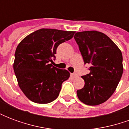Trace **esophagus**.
Here are the masks:
<instances>
[{
  "mask_svg": "<svg viewBox=\"0 0 129 129\" xmlns=\"http://www.w3.org/2000/svg\"><path fill=\"white\" fill-rule=\"evenodd\" d=\"M72 76H73V78H77V77H78V75H77V73H73V74H72Z\"/></svg>",
  "mask_w": 129,
  "mask_h": 129,
  "instance_id": "obj_1",
  "label": "esophagus"
}]
</instances>
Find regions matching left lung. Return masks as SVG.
Listing matches in <instances>:
<instances>
[{
	"mask_svg": "<svg viewBox=\"0 0 129 129\" xmlns=\"http://www.w3.org/2000/svg\"><path fill=\"white\" fill-rule=\"evenodd\" d=\"M74 38L90 73L82 76L83 88L77 91L82 102L90 106L105 102L113 94L123 73L122 54L106 34L97 31L77 32Z\"/></svg>",
	"mask_w": 129,
	"mask_h": 129,
	"instance_id": "8db88e82",
	"label": "left lung"
}]
</instances>
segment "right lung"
Returning a JSON list of instances; mask_svg holds the SVG:
<instances>
[{
  "mask_svg": "<svg viewBox=\"0 0 129 129\" xmlns=\"http://www.w3.org/2000/svg\"><path fill=\"white\" fill-rule=\"evenodd\" d=\"M75 32L41 29L22 40L16 48L14 70L21 90L29 100L48 104L58 97L70 73L54 67L56 48Z\"/></svg>",
  "mask_w": 129,
  "mask_h": 129,
  "instance_id": "obj_1",
  "label": "right lung"
}]
</instances>
